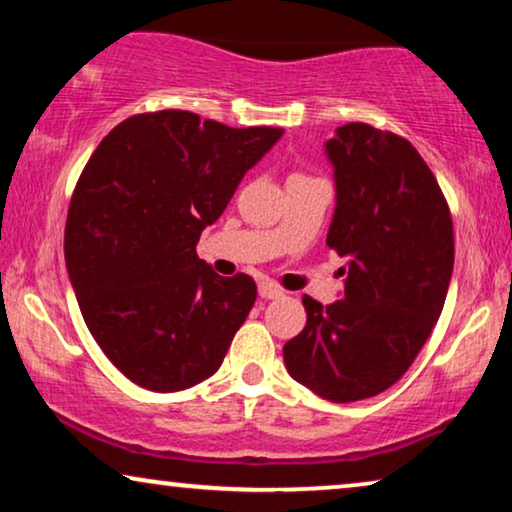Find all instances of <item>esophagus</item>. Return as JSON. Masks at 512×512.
<instances>
[{
	"instance_id": "34e87169",
	"label": "esophagus",
	"mask_w": 512,
	"mask_h": 512,
	"mask_svg": "<svg viewBox=\"0 0 512 512\" xmlns=\"http://www.w3.org/2000/svg\"><path fill=\"white\" fill-rule=\"evenodd\" d=\"M258 296H261L263 300H275V298H282L284 291L272 282H261L258 284Z\"/></svg>"
}]
</instances>
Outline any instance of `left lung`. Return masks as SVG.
I'll return each mask as SVG.
<instances>
[{
  "label": "left lung",
  "instance_id": "obj_1",
  "mask_svg": "<svg viewBox=\"0 0 512 512\" xmlns=\"http://www.w3.org/2000/svg\"><path fill=\"white\" fill-rule=\"evenodd\" d=\"M335 214L326 244L347 256L342 300L305 296L307 324L284 345L293 380L333 403L382 394L403 377L443 312L452 216L408 139L347 123L326 142Z\"/></svg>",
  "mask_w": 512,
  "mask_h": 512
}]
</instances>
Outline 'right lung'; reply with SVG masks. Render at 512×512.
Here are the masks:
<instances>
[{
	"label": "right lung",
	"instance_id": "obj_1",
	"mask_svg": "<svg viewBox=\"0 0 512 512\" xmlns=\"http://www.w3.org/2000/svg\"><path fill=\"white\" fill-rule=\"evenodd\" d=\"M282 128H228L181 109L137 114L102 139L74 188L65 261L83 321L121 373L151 391L214 375L256 300L195 244Z\"/></svg>",
	"mask_w": 512,
	"mask_h": 512
}]
</instances>
